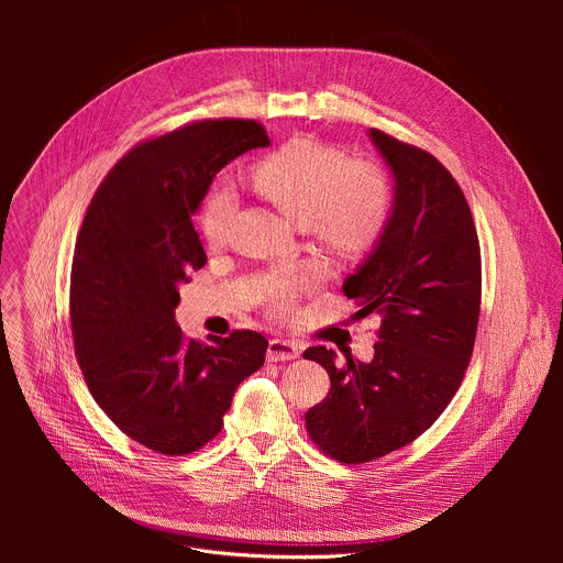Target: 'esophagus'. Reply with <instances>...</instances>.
<instances>
[{
    "instance_id": "34e87169",
    "label": "esophagus",
    "mask_w": 563,
    "mask_h": 563,
    "mask_svg": "<svg viewBox=\"0 0 563 563\" xmlns=\"http://www.w3.org/2000/svg\"><path fill=\"white\" fill-rule=\"evenodd\" d=\"M300 356V345L294 341H285V339H274L269 341L267 347V361L278 363V361H291Z\"/></svg>"
}]
</instances>
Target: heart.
Wrapping results in <instances>:
<instances>
[{
	"label": "heart",
	"instance_id": "heart-1",
	"mask_svg": "<svg viewBox=\"0 0 563 563\" xmlns=\"http://www.w3.org/2000/svg\"><path fill=\"white\" fill-rule=\"evenodd\" d=\"M250 187L287 220L305 227L328 256L363 258L374 250L389 218V189L383 174L363 159L347 163L343 151L311 137H296L254 167ZM233 198L213 191L200 211V231L213 250L229 238ZM307 285L305 274H280L261 294L274 311H285Z\"/></svg>",
	"mask_w": 563,
	"mask_h": 563
}]
</instances>
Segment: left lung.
Masks as SVG:
<instances>
[{"label": "left lung", "instance_id": "1", "mask_svg": "<svg viewBox=\"0 0 563 563\" xmlns=\"http://www.w3.org/2000/svg\"><path fill=\"white\" fill-rule=\"evenodd\" d=\"M391 174V207L374 250L343 283L361 309L378 313L372 361L307 347L332 387L305 415L313 443L343 463L385 456L421 437L448 408L470 363L481 252L463 191L439 159L383 131H367Z\"/></svg>", "mask_w": 563, "mask_h": 563}]
</instances>
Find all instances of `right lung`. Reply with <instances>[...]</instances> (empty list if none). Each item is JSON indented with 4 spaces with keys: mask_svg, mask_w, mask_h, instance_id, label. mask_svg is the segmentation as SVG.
<instances>
[{
    "mask_svg": "<svg viewBox=\"0 0 563 563\" xmlns=\"http://www.w3.org/2000/svg\"><path fill=\"white\" fill-rule=\"evenodd\" d=\"M258 146L269 137L254 120H207L144 142L111 169L77 235V363L107 417L159 454L209 443L235 387L265 363L258 332L194 341L176 323L178 287L207 263L191 218L216 174Z\"/></svg>",
    "mask_w": 563,
    "mask_h": 563,
    "instance_id": "right-lung-1",
    "label": "right lung"
}]
</instances>
